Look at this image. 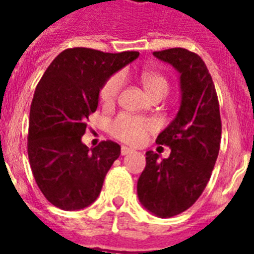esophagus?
<instances>
[{
  "label": "esophagus",
  "instance_id": "1",
  "mask_svg": "<svg viewBox=\"0 0 254 254\" xmlns=\"http://www.w3.org/2000/svg\"><path fill=\"white\" fill-rule=\"evenodd\" d=\"M131 152H133V150L127 147V146H123V147H121V155H127V154H131Z\"/></svg>",
  "mask_w": 254,
  "mask_h": 254
}]
</instances>
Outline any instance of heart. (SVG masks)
Listing matches in <instances>:
<instances>
[{"label": "heart", "mask_w": 254, "mask_h": 254, "mask_svg": "<svg viewBox=\"0 0 254 254\" xmlns=\"http://www.w3.org/2000/svg\"><path fill=\"white\" fill-rule=\"evenodd\" d=\"M142 86L145 88L146 94L148 96L159 94H167L168 92V80L158 73L152 71H143L141 74ZM124 84V78L121 74H116L109 78L103 86L100 91V98L104 104H112L120 94ZM155 124L151 120H146L141 117L129 116V115H121L113 121L111 125V131L116 138L127 143H141L146 138L148 133L154 130Z\"/></svg>", "instance_id": "b5f03b06"}]
</instances>
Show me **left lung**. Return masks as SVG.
Segmentation results:
<instances>
[{
  "label": "left lung",
  "mask_w": 254,
  "mask_h": 254,
  "mask_svg": "<svg viewBox=\"0 0 254 254\" xmlns=\"http://www.w3.org/2000/svg\"><path fill=\"white\" fill-rule=\"evenodd\" d=\"M152 55L180 75V108L156 138L171 148L167 159L146 152V167L137 183L141 205L159 218L188 210L202 194L219 154L222 121L213 78L198 55L171 48Z\"/></svg>",
  "instance_id": "8db88e82"
}]
</instances>
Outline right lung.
I'll return each instance as SVG.
<instances>
[{
  "instance_id": "right-lung-1",
  "label": "right lung",
  "mask_w": 254,
  "mask_h": 254,
  "mask_svg": "<svg viewBox=\"0 0 254 254\" xmlns=\"http://www.w3.org/2000/svg\"><path fill=\"white\" fill-rule=\"evenodd\" d=\"M138 52L65 49L45 70L31 103L28 159L41 193L59 209L74 211L98 198L107 172L120 156L116 142L88 148L82 142L99 92Z\"/></svg>"
}]
</instances>
